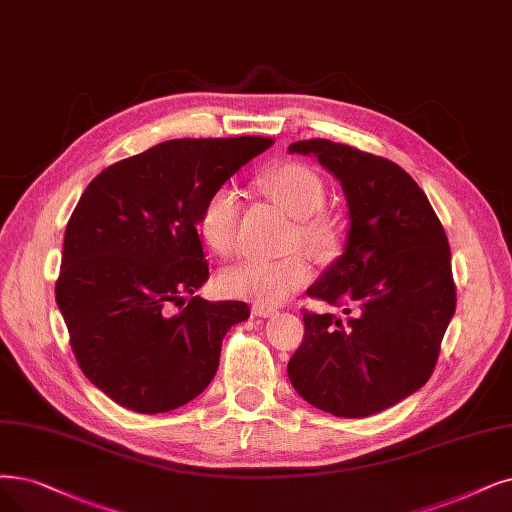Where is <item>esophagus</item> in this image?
Returning a JSON list of instances; mask_svg holds the SVG:
<instances>
[{
    "label": "esophagus",
    "instance_id": "1",
    "mask_svg": "<svg viewBox=\"0 0 512 512\" xmlns=\"http://www.w3.org/2000/svg\"><path fill=\"white\" fill-rule=\"evenodd\" d=\"M252 313L256 315V317H273L275 313H277V306H269V304H254L252 306Z\"/></svg>",
    "mask_w": 512,
    "mask_h": 512
}]
</instances>
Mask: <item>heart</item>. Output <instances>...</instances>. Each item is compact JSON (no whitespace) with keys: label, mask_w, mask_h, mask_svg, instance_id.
Here are the masks:
<instances>
[{"label":"heart","mask_w":512,"mask_h":512,"mask_svg":"<svg viewBox=\"0 0 512 512\" xmlns=\"http://www.w3.org/2000/svg\"><path fill=\"white\" fill-rule=\"evenodd\" d=\"M260 187L279 206L296 216L294 241L317 258L332 256L342 243V229L336 218L323 212L325 182L317 172L302 163H281L260 176ZM241 201L229 187L216 189L197 218V229L218 256H231L237 250ZM311 277V264L302 254L285 258H245L218 279L220 290L254 300L256 304H279Z\"/></svg>","instance_id":"1"}]
</instances>
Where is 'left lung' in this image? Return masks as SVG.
Listing matches in <instances>:
<instances>
[{
	"mask_svg": "<svg viewBox=\"0 0 512 512\" xmlns=\"http://www.w3.org/2000/svg\"><path fill=\"white\" fill-rule=\"evenodd\" d=\"M317 155L349 201L346 250L306 294L346 317L302 311L288 363L298 395L338 418H365L431 378L456 311L452 256L424 191L397 163L325 138L292 142Z\"/></svg>",
	"mask_w": 512,
	"mask_h": 512,
	"instance_id": "1",
	"label": "left lung"
}]
</instances>
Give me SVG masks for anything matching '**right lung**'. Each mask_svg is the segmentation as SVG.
Here are the masks:
<instances>
[{"label": "right lung", "instance_id": "add662e5", "mask_svg": "<svg viewBox=\"0 0 512 512\" xmlns=\"http://www.w3.org/2000/svg\"><path fill=\"white\" fill-rule=\"evenodd\" d=\"M271 145L262 136L166 140L102 170L77 201L56 302L81 372L115 403L161 414L212 382L222 338L250 306L193 296L210 277L197 218Z\"/></svg>", "mask_w": 512, "mask_h": 512}]
</instances>
